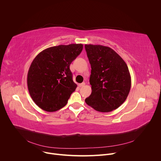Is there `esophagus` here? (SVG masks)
<instances>
[{
    "instance_id": "1",
    "label": "esophagus",
    "mask_w": 161,
    "mask_h": 161,
    "mask_svg": "<svg viewBox=\"0 0 161 161\" xmlns=\"http://www.w3.org/2000/svg\"><path fill=\"white\" fill-rule=\"evenodd\" d=\"M85 82H83V83H80V84L78 85V86H79L80 87H82V86H85Z\"/></svg>"
}]
</instances>
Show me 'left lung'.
Wrapping results in <instances>:
<instances>
[{
    "label": "left lung",
    "mask_w": 161,
    "mask_h": 161,
    "mask_svg": "<svg viewBox=\"0 0 161 161\" xmlns=\"http://www.w3.org/2000/svg\"><path fill=\"white\" fill-rule=\"evenodd\" d=\"M85 48L92 69V93L86 103L99 112L118 108L126 100L131 86L126 63L109 47L85 44Z\"/></svg>",
    "instance_id": "obj_1"
}]
</instances>
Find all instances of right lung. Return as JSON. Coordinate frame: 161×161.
Returning <instances> with one entry per match:
<instances>
[{"label":"right lung","mask_w":161,"mask_h":161,"mask_svg":"<svg viewBox=\"0 0 161 161\" xmlns=\"http://www.w3.org/2000/svg\"><path fill=\"white\" fill-rule=\"evenodd\" d=\"M82 50V44L58 45L44 50L33 60L27 86L31 97L40 108L53 112L67 104L77 87L69 66Z\"/></svg>","instance_id":"1"}]
</instances>
